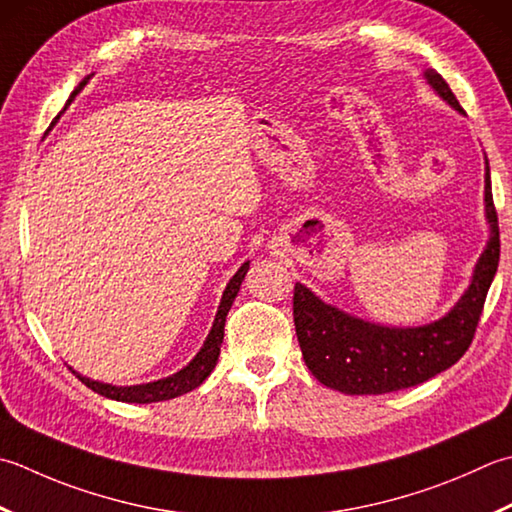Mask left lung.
Segmentation results:
<instances>
[{
    "label": "left lung",
    "instance_id": "left-lung-1",
    "mask_svg": "<svg viewBox=\"0 0 512 512\" xmlns=\"http://www.w3.org/2000/svg\"><path fill=\"white\" fill-rule=\"evenodd\" d=\"M424 77L444 102L464 113L442 75L428 68ZM484 182L488 244L468 290L437 322L415 328L370 324L322 302L304 284H295L293 317L299 348L308 370L319 382L346 395H384L422 384L462 359L475 337L499 264V224L488 159Z\"/></svg>",
    "mask_w": 512,
    "mask_h": 512
}]
</instances>
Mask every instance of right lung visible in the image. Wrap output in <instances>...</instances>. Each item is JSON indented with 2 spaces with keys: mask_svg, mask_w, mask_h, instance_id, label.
I'll return each instance as SVG.
<instances>
[{
  "mask_svg": "<svg viewBox=\"0 0 512 512\" xmlns=\"http://www.w3.org/2000/svg\"><path fill=\"white\" fill-rule=\"evenodd\" d=\"M88 79H90V75L73 90V95H70L66 106L73 102V97L86 86ZM246 273H248V262L242 264V268H239L237 273L233 275V279L228 282L224 295H222V302H219V308H217L213 328H210L204 346L199 348V353L193 357V362L184 366L182 370H179V373L164 377V379H157V382H150V384L113 386V384H102V382H95V379H90V377L79 375V373H75L73 368H70V370H73V373L79 377V382L86 384L90 390H95V393L104 395L108 399H115V402L150 404V402H166V399H173V397H179L184 393H190V390H195L210 373H213V368L217 364V357H219V348H222V342H224L226 315H228L230 306H233V302H235V297L239 293V286H242Z\"/></svg>",
  "mask_w": 512,
  "mask_h": 512,
  "instance_id": "right-lung-1",
  "label": "right lung"
}]
</instances>
